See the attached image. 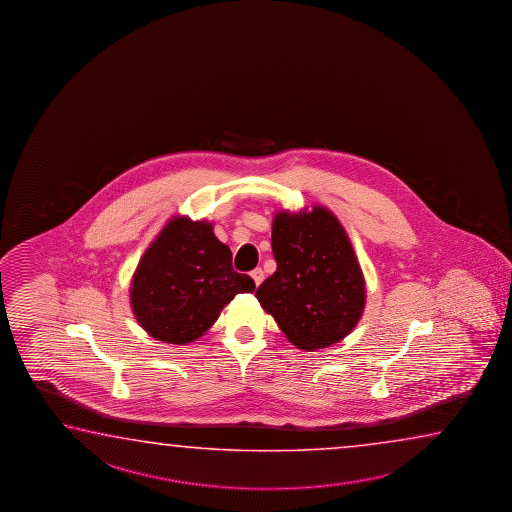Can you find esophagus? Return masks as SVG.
I'll use <instances>...</instances> for the list:
<instances>
[{
    "mask_svg": "<svg viewBox=\"0 0 512 512\" xmlns=\"http://www.w3.org/2000/svg\"><path fill=\"white\" fill-rule=\"evenodd\" d=\"M251 278L254 279V285L260 286L261 281H263V270H261V269L252 270Z\"/></svg>",
    "mask_w": 512,
    "mask_h": 512,
    "instance_id": "34e87169",
    "label": "esophagus"
}]
</instances>
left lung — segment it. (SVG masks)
I'll return each instance as SVG.
<instances>
[{
  "instance_id": "obj_1",
  "label": "left lung",
  "mask_w": 512,
  "mask_h": 512,
  "mask_svg": "<svg viewBox=\"0 0 512 512\" xmlns=\"http://www.w3.org/2000/svg\"><path fill=\"white\" fill-rule=\"evenodd\" d=\"M278 269L256 297L288 342L303 351L331 347L355 330L367 301L364 272L337 215L321 204L278 209L272 218Z\"/></svg>"
}]
</instances>
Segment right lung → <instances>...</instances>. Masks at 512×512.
I'll return each mask as SVG.
<instances>
[{"label": "right lung", "instance_id": "obj_1", "mask_svg": "<svg viewBox=\"0 0 512 512\" xmlns=\"http://www.w3.org/2000/svg\"><path fill=\"white\" fill-rule=\"evenodd\" d=\"M231 261V249L215 236L213 222L174 215L130 279V310L139 326L165 344L195 342L234 295L256 288L247 274L234 272Z\"/></svg>", "mask_w": 512, "mask_h": 512}]
</instances>
